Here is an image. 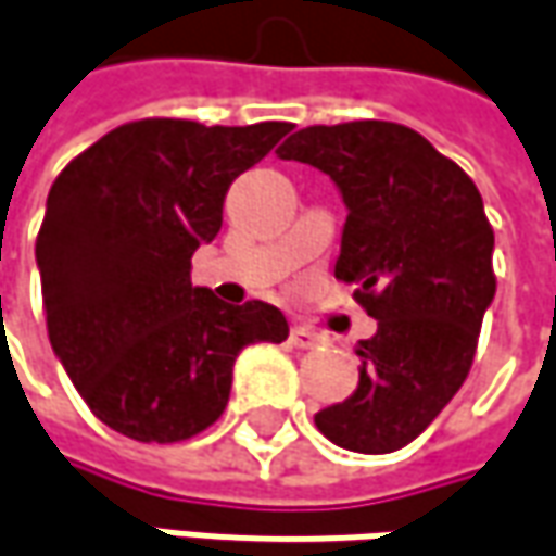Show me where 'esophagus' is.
<instances>
[{
	"label": "esophagus",
	"mask_w": 556,
	"mask_h": 556,
	"mask_svg": "<svg viewBox=\"0 0 556 556\" xmlns=\"http://www.w3.org/2000/svg\"><path fill=\"white\" fill-rule=\"evenodd\" d=\"M291 348L296 350H309V348H316V334L309 331V328H291Z\"/></svg>",
	"instance_id": "esophagus-1"
}]
</instances>
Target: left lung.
<instances>
[{"instance_id":"1","label":"left lung","mask_w":556,"mask_h":556,"mask_svg":"<svg viewBox=\"0 0 556 556\" xmlns=\"http://www.w3.org/2000/svg\"><path fill=\"white\" fill-rule=\"evenodd\" d=\"M278 155L338 184L348 222L334 278L356 285V303L378 321L356 348V391L319 409L316 426L356 454L401 451L466 381L497 291L482 193L457 162L394 122L303 127Z\"/></svg>"}]
</instances>
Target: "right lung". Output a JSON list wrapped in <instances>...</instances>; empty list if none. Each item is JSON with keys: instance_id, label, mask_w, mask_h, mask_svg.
<instances>
[{"instance_id": "obj_1", "label": "right lung", "mask_w": 556, "mask_h": 556, "mask_svg": "<svg viewBox=\"0 0 556 556\" xmlns=\"http://www.w3.org/2000/svg\"><path fill=\"white\" fill-rule=\"evenodd\" d=\"M291 127L143 118L55 178L37 235L49 344L109 429L143 444L200 434L228 406L237 353L288 338L263 300L193 288L190 256L218 235L231 181Z\"/></svg>"}]
</instances>
